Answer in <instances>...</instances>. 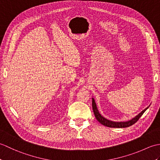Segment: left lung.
<instances>
[{"label":"left lung","mask_w":160,"mask_h":160,"mask_svg":"<svg viewBox=\"0 0 160 160\" xmlns=\"http://www.w3.org/2000/svg\"><path fill=\"white\" fill-rule=\"evenodd\" d=\"M92 107H93L94 115L95 116H96L97 120L102 125L106 126V127H111V128H125V127H130V126H132V124H134L135 122H138V120L141 118L142 115H143V113L146 111V110L148 108V107L147 108H145V109L142 111L140 114H138V115H137V116L134 118L133 119H132V120L130 121L125 122H115L108 120L107 119H105L104 117L102 116V115L99 113V112H98L96 102H95L93 99H92Z\"/></svg>","instance_id":"obj_1"}]
</instances>
